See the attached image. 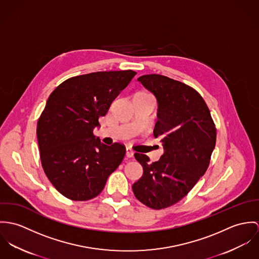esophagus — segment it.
I'll use <instances>...</instances> for the list:
<instances>
[{"label":"esophagus","instance_id":"34e87169","mask_svg":"<svg viewBox=\"0 0 259 259\" xmlns=\"http://www.w3.org/2000/svg\"><path fill=\"white\" fill-rule=\"evenodd\" d=\"M134 155V152L130 148H126V157L127 158H132Z\"/></svg>","mask_w":259,"mask_h":259}]
</instances>
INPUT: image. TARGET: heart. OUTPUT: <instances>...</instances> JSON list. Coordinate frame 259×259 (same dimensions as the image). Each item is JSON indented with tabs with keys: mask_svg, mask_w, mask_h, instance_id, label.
Returning <instances> with one entry per match:
<instances>
[{
	"mask_svg": "<svg viewBox=\"0 0 259 259\" xmlns=\"http://www.w3.org/2000/svg\"><path fill=\"white\" fill-rule=\"evenodd\" d=\"M138 94H145V93H138ZM146 95H148V94H146Z\"/></svg>",
	"mask_w": 259,
	"mask_h": 259,
	"instance_id": "b5f03b06",
	"label": "heart"
}]
</instances>
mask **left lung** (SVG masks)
Here are the masks:
<instances>
[{
	"instance_id": "obj_1",
	"label": "left lung",
	"mask_w": 259,
	"mask_h": 259,
	"mask_svg": "<svg viewBox=\"0 0 259 259\" xmlns=\"http://www.w3.org/2000/svg\"><path fill=\"white\" fill-rule=\"evenodd\" d=\"M138 81L157 99L154 136L161 137L165 151L153 163L145 154H134L143 176L132 190L145 205L161 209L181 201L204 175L217 130L207 105L194 88L160 74L142 75Z\"/></svg>"
}]
</instances>
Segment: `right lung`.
<instances>
[{
    "label": "right lung",
    "mask_w": 259,
    "mask_h": 259,
    "mask_svg": "<svg viewBox=\"0 0 259 259\" xmlns=\"http://www.w3.org/2000/svg\"><path fill=\"white\" fill-rule=\"evenodd\" d=\"M135 74L120 70L78 75L63 81L50 95L37 121L36 136L44 171L65 198H95L121 164L125 146L104 145L93 130Z\"/></svg>",
    "instance_id": "add662e5"
}]
</instances>
